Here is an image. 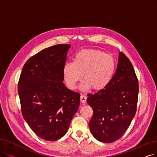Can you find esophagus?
<instances>
[{"mask_svg":"<svg viewBox=\"0 0 157 157\" xmlns=\"http://www.w3.org/2000/svg\"><path fill=\"white\" fill-rule=\"evenodd\" d=\"M87 97L85 95H81L80 97V101L82 103H85L86 101Z\"/></svg>","mask_w":157,"mask_h":157,"instance_id":"34e87169","label":"esophagus"}]
</instances>
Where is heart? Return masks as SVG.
Instances as JSON below:
<instances>
[{
	"instance_id": "b5f03b06",
	"label": "heart",
	"mask_w": 157,
	"mask_h": 157,
	"mask_svg": "<svg viewBox=\"0 0 157 157\" xmlns=\"http://www.w3.org/2000/svg\"><path fill=\"white\" fill-rule=\"evenodd\" d=\"M114 57L95 49H85L78 52L73 62L66 63L63 73L67 86L74 89L83 76L80 88L88 90L92 88L99 91L104 89L111 81L116 70Z\"/></svg>"
}]
</instances>
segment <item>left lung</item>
Here are the masks:
<instances>
[{"instance_id":"left-lung-1","label":"left lung","mask_w":157,"mask_h":157,"mask_svg":"<svg viewBox=\"0 0 157 157\" xmlns=\"http://www.w3.org/2000/svg\"><path fill=\"white\" fill-rule=\"evenodd\" d=\"M138 94L133 65L120 52L117 71L110 83L94 94H88L87 103L94 111L89 127L97 140L113 143L123 135L135 117Z\"/></svg>"}]
</instances>
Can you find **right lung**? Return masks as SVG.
I'll return each mask as SVG.
<instances>
[{"mask_svg": "<svg viewBox=\"0 0 157 157\" xmlns=\"http://www.w3.org/2000/svg\"><path fill=\"white\" fill-rule=\"evenodd\" d=\"M70 44L43 49L23 65L18 85L23 118L46 141L63 137L77 112L80 94L63 83V68Z\"/></svg>", "mask_w": 157, "mask_h": 157, "instance_id": "right-lung-1", "label": "right lung"}]
</instances>
